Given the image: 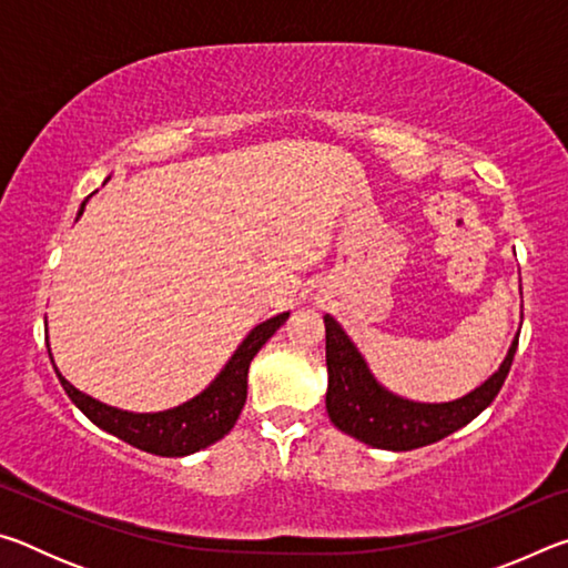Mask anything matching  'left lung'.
<instances>
[{"mask_svg":"<svg viewBox=\"0 0 568 568\" xmlns=\"http://www.w3.org/2000/svg\"><path fill=\"white\" fill-rule=\"evenodd\" d=\"M518 338L491 378L468 396L450 403H413L378 386L348 335L325 315V363L328 396L325 408L335 428L373 448L413 450L446 438L491 406L511 371Z\"/></svg>","mask_w":568,"mask_h":568,"instance_id":"8db88e82","label":"left lung"}]
</instances>
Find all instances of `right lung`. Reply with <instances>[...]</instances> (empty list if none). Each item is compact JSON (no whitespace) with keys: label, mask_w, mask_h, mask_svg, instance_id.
I'll list each match as a JSON object with an SVG mask.
<instances>
[{"label":"right lung","mask_w":568,"mask_h":568,"mask_svg":"<svg viewBox=\"0 0 568 568\" xmlns=\"http://www.w3.org/2000/svg\"><path fill=\"white\" fill-rule=\"evenodd\" d=\"M84 210V205H82ZM80 210V215H82ZM287 313L275 315V318L265 321L257 328L250 331L243 345L235 351L233 358L223 368V373L210 383V388L200 393L182 406L162 413H128L104 406V403L94 400L84 393L77 390L70 381L62 378L57 371L60 383L67 396L88 416L94 426H100L108 434L122 438L140 450L155 456H190L200 448H207L223 436L233 430L240 410L245 406L247 398V368L255 353L263 348L265 341L281 328L285 323Z\"/></svg>","instance_id":"1"}]
</instances>
